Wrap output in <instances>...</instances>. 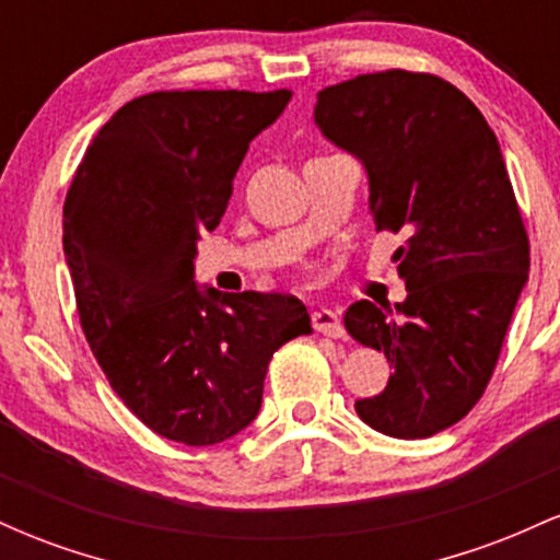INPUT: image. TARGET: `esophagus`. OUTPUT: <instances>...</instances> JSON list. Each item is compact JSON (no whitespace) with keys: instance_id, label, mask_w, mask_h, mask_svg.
Listing matches in <instances>:
<instances>
[{"instance_id":"1","label":"esophagus","mask_w":560,"mask_h":560,"mask_svg":"<svg viewBox=\"0 0 560 560\" xmlns=\"http://www.w3.org/2000/svg\"><path fill=\"white\" fill-rule=\"evenodd\" d=\"M313 329L318 334H324V337H331V339H339L345 337V326L342 320L329 307H320V311L313 313Z\"/></svg>"}]
</instances>
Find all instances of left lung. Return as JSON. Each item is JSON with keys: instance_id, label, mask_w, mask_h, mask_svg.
<instances>
[{"instance_id": "8db88e82", "label": "left lung", "mask_w": 560, "mask_h": 560, "mask_svg": "<svg viewBox=\"0 0 560 560\" xmlns=\"http://www.w3.org/2000/svg\"><path fill=\"white\" fill-rule=\"evenodd\" d=\"M316 124L363 160L376 231L402 234L395 316L371 300L345 311L347 334L395 369L355 410L376 432L423 440L481 400L529 276L503 152L460 89L400 68L320 89Z\"/></svg>"}]
</instances>
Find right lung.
<instances>
[{"instance_id":"1","label":"right lung","mask_w":560,"mask_h":560,"mask_svg":"<svg viewBox=\"0 0 560 560\" xmlns=\"http://www.w3.org/2000/svg\"><path fill=\"white\" fill-rule=\"evenodd\" d=\"M289 89H171L100 128L66 197V258L81 329L147 429L215 445L258 416L273 352L313 334L294 294H199L197 240L226 213L247 147Z\"/></svg>"}]
</instances>
